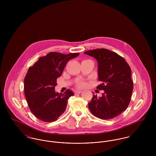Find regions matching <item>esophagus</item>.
Returning <instances> with one entry per match:
<instances>
[{"label":"esophagus","mask_w":156,"mask_h":156,"mask_svg":"<svg viewBox=\"0 0 156 156\" xmlns=\"http://www.w3.org/2000/svg\"><path fill=\"white\" fill-rule=\"evenodd\" d=\"M82 90H76V91H75V93H76V94H80V93H82Z\"/></svg>","instance_id":"esophagus-1"}]
</instances>
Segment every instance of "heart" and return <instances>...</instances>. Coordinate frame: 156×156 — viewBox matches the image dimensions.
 <instances>
[{
  "label": "heart",
  "instance_id": "1",
  "mask_svg": "<svg viewBox=\"0 0 156 156\" xmlns=\"http://www.w3.org/2000/svg\"><path fill=\"white\" fill-rule=\"evenodd\" d=\"M85 85H86V83L84 82H80L77 85L78 87H79V88H83L85 87Z\"/></svg>",
  "mask_w": 156,
  "mask_h": 156
}]
</instances>
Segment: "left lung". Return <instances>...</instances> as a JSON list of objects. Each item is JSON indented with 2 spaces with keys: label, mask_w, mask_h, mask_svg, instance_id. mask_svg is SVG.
Instances as JSON below:
<instances>
[{
  "label": "left lung",
  "mask_w": 156,
  "mask_h": 156,
  "mask_svg": "<svg viewBox=\"0 0 156 156\" xmlns=\"http://www.w3.org/2000/svg\"><path fill=\"white\" fill-rule=\"evenodd\" d=\"M85 54L98 62V78L101 82L97 87L103 90L101 97L93 94L88 108L96 117L109 119L127 108L132 97L133 83L131 69L126 60L116 53L106 48L88 50Z\"/></svg>",
  "instance_id": "1"
}]
</instances>
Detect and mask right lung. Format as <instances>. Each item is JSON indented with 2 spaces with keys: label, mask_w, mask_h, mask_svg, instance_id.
<instances>
[{
  "label": "right lung",
  "mask_w": 156,
  "mask_h": 156,
  "mask_svg": "<svg viewBox=\"0 0 156 156\" xmlns=\"http://www.w3.org/2000/svg\"><path fill=\"white\" fill-rule=\"evenodd\" d=\"M79 55L50 52L29 67L24 80V94L30 111L38 119L53 122L66 111L68 98L74 94L69 89L63 94L55 92L56 80L67 62Z\"/></svg>",
  "instance_id": "1"
}]
</instances>
